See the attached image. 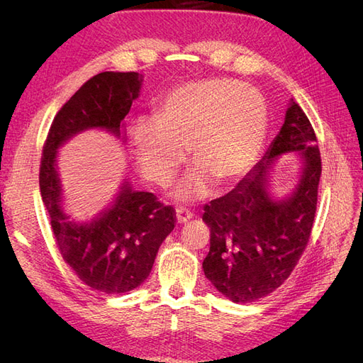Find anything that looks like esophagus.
<instances>
[{"mask_svg":"<svg viewBox=\"0 0 363 363\" xmlns=\"http://www.w3.org/2000/svg\"><path fill=\"white\" fill-rule=\"evenodd\" d=\"M175 215H177V223L179 224H186L188 221H191L192 216H194V213L191 211H188V208H184V207H177Z\"/></svg>","mask_w":363,"mask_h":363,"instance_id":"esophagus-1","label":"esophagus"}]
</instances>
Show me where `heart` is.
I'll use <instances>...</instances> for the list:
<instances>
[{"instance_id":"b5f03b06","label":"heart","mask_w":363,"mask_h":363,"mask_svg":"<svg viewBox=\"0 0 363 363\" xmlns=\"http://www.w3.org/2000/svg\"><path fill=\"white\" fill-rule=\"evenodd\" d=\"M267 131L260 94L233 80L211 79L175 87L163 98L156 118H138L131 144L144 177L157 186L171 182L188 145L194 171L174 195L191 201L208 192V180L230 186L255 164Z\"/></svg>"}]
</instances>
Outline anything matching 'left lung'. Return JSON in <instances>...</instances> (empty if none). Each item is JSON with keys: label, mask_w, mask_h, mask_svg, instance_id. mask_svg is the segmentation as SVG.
I'll return each mask as SVG.
<instances>
[{"label": "left lung", "mask_w": 363, "mask_h": 363, "mask_svg": "<svg viewBox=\"0 0 363 363\" xmlns=\"http://www.w3.org/2000/svg\"><path fill=\"white\" fill-rule=\"evenodd\" d=\"M311 121L291 103L267 155L233 191L204 204L211 250L206 277L235 303L263 298L284 283L309 244L321 177V155ZM300 152L302 179L289 199L270 200L267 174L273 157Z\"/></svg>", "instance_id": "1"}]
</instances>
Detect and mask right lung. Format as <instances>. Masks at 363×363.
Segmentation results:
<instances>
[{"instance_id": "obj_1", "label": "right lung", "mask_w": 363, "mask_h": 363, "mask_svg": "<svg viewBox=\"0 0 363 363\" xmlns=\"http://www.w3.org/2000/svg\"><path fill=\"white\" fill-rule=\"evenodd\" d=\"M138 72L106 71L87 80L54 116L42 150L39 186L54 238L67 265L84 284L103 294H123L150 276L159 247L175 227V211L151 192L124 183L115 204L91 224L71 223L60 206L57 148L87 128L119 136L123 119L138 98Z\"/></svg>"}]
</instances>
